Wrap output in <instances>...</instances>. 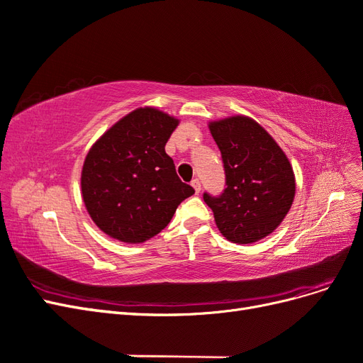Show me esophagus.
I'll return each instance as SVG.
<instances>
[{
    "mask_svg": "<svg viewBox=\"0 0 363 363\" xmlns=\"http://www.w3.org/2000/svg\"><path fill=\"white\" fill-rule=\"evenodd\" d=\"M191 184H192V188L195 189V194H199V192L201 191V182H200L199 179H194V180L191 182Z\"/></svg>",
    "mask_w": 363,
    "mask_h": 363,
    "instance_id": "1",
    "label": "esophagus"
}]
</instances>
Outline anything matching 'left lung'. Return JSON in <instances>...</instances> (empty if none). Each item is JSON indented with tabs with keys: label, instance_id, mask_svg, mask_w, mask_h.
Returning <instances> with one entry per match:
<instances>
[{
	"label": "left lung",
	"instance_id": "left-lung-1",
	"mask_svg": "<svg viewBox=\"0 0 363 363\" xmlns=\"http://www.w3.org/2000/svg\"><path fill=\"white\" fill-rule=\"evenodd\" d=\"M208 127L221 151L225 188L219 195L204 192L203 199L230 242H256L280 225L292 206L291 163L277 142L247 116H232Z\"/></svg>",
	"mask_w": 363,
	"mask_h": 363
}]
</instances>
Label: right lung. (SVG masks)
Masks as SVG:
<instances>
[{"instance_id":"add662e5","label":"right lung","mask_w":363,"mask_h":363,"mask_svg":"<svg viewBox=\"0 0 363 363\" xmlns=\"http://www.w3.org/2000/svg\"><path fill=\"white\" fill-rule=\"evenodd\" d=\"M179 121L151 107L128 113L95 142L82 171V194L94 223L128 244L167 227L194 195L175 172L164 145Z\"/></svg>"}]
</instances>
